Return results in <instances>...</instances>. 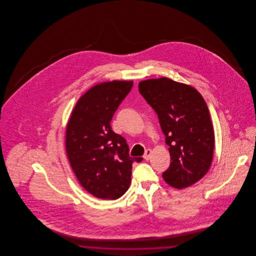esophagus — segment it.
I'll return each instance as SVG.
<instances>
[{
  "label": "esophagus",
  "mask_w": 256,
  "mask_h": 256,
  "mask_svg": "<svg viewBox=\"0 0 256 256\" xmlns=\"http://www.w3.org/2000/svg\"><path fill=\"white\" fill-rule=\"evenodd\" d=\"M152 150L150 148H148L146 152H145V154H144V159L145 160H148V159L150 158V156H152Z\"/></svg>",
  "instance_id": "1"
}]
</instances>
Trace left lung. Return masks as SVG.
<instances>
[{
    "instance_id": "8db88e82",
    "label": "left lung",
    "mask_w": 256,
    "mask_h": 256,
    "mask_svg": "<svg viewBox=\"0 0 256 256\" xmlns=\"http://www.w3.org/2000/svg\"><path fill=\"white\" fill-rule=\"evenodd\" d=\"M140 94L158 116L169 146L170 167L162 174L172 187L182 189L202 180L213 159L215 136L204 98L193 86L168 78L138 84Z\"/></svg>"
}]
</instances>
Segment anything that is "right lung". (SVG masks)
Wrapping results in <instances>:
<instances>
[{
	"label": "right lung",
	"instance_id": "obj_1",
	"mask_svg": "<svg viewBox=\"0 0 256 256\" xmlns=\"http://www.w3.org/2000/svg\"><path fill=\"white\" fill-rule=\"evenodd\" d=\"M134 82L98 84L78 98L66 126L65 148L74 172L88 193L117 200L130 187L132 163L126 139L110 122Z\"/></svg>",
	"mask_w": 256,
	"mask_h": 256
}]
</instances>
